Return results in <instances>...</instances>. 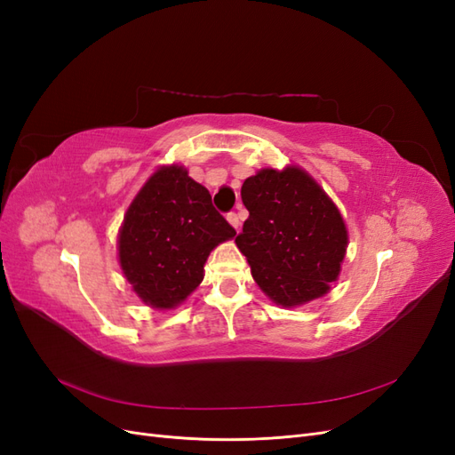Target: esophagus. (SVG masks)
I'll use <instances>...</instances> for the list:
<instances>
[{
    "label": "esophagus",
    "instance_id": "obj_1",
    "mask_svg": "<svg viewBox=\"0 0 455 455\" xmlns=\"http://www.w3.org/2000/svg\"><path fill=\"white\" fill-rule=\"evenodd\" d=\"M228 222H229L233 228H235V229L241 228V218H239L237 212H229V214H228Z\"/></svg>",
    "mask_w": 455,
    "mask_h": 455
}]
</instances>
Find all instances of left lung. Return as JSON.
Returning a JSON list of instances; mask_svg holds the SVG:
<instances>
[{"label": "left lung", "mask_w": 455, "mask_h": 455, "mask_svg": "<svg viewBox=\"0 0 455 455\" xmlns=\"http://www.w3.org/2000/svg\"><path fill=\"white\" fill-rule=\"evenodd\" d=\"M249 211L235 237L252 277L277 306L296 307L330 291L347 249L338 206L298 167L261 169L241 188Z\"/></svg>", "instance_id": "obj_1"}]
</instances>
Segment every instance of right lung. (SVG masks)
I'll return each instance as SVG.
<instances>
[{"label":"right lung","mask_w":455,"mask_h":455,"mask_svg":"<svg viewBox=\"0 0 455 455\" xmlns=\"http://www.w3.org/2000/svg\"><path fill=\"white\" fill-rule=\"evenodd\" d=\"M233 237L209 189L171 164L151 174L131 203L119 229V264L144 304L171 309L199 286L214 246Z\"/></svg>","instance_id":"obj_1"}]
</instances>
